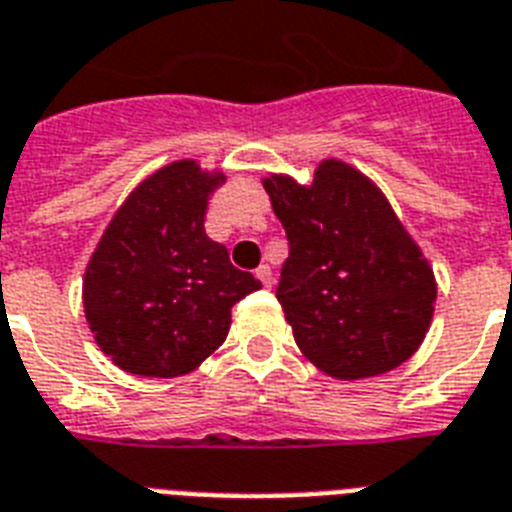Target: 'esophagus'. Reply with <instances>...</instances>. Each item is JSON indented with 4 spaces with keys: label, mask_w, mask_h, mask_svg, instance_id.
<instances>
[{
    "label": "esophagus",
    "mask_w": 512,
    "mask_h": 512,
    "mask_svg": "<svg viewBox=\"0 0 512 512\" xmlns=\"http://www.w3.org/2000/svg\"><path fill=\"white\" fill-rule=\"evenodd\" d=\"M256 277L264 282V288H272V282H275V277H272V267H269V264H261V267L256 269Z\"/></svg>",
    "instance_id": "34e87169"
}]
</instances>
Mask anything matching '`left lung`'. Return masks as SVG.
I'll list each match as a JSON object with an SVG mask.
<instances>
[{
    "instance_id": "8db88e82",
    "label": "left lung",
    "mask_w": 512,
    "mask_h": 512,
    "mask_svg": "<svg viewBox=\"0 0 512 512\" xmlns=\"http://www.w3.org/2000/svg\"><path fill=\"white\" fill-rule=\"evenodd\" d=\"M261 182L288 235L277 301L301 354L338 380L407 362L431 327L436 277L380 187L338 158L317 166L312 185L288 174Z\"/></svg>"
}]
</instances>
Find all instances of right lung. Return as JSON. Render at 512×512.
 Wrapping results in <instances>:
<instances>
[{
    "mask_svg": "<svg viewBox=\"0 0 512 512\" xmlns=\"http://www.w3.org/2000/svg\"><path fill=\"white\" fill-rule=\"evenodd\" d=\"M222 171L174 161L129 192L84 272V314L105 357L142 378L187 375L224 343L232 306L261 288L203 230Z\"/></svg>",
    "mask_w": 512,
    "mask_h": 512,
    "instance_id": "obj_1",
    "label": "right lung"
}]
</instances>
